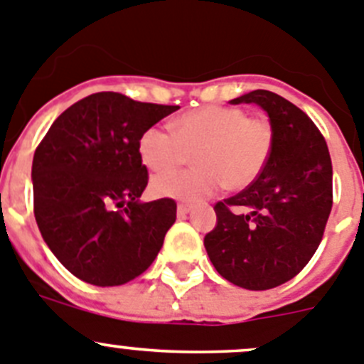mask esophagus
<instances>
[{
	"mask_svg": "<svg viewBox=\"0 0 364 364\" xmlns=\"http://www.w3.org/2000/svg\"><path fill=\"white\" fill-rule=\"evenodd\" d=\"M190 210H192V206L188 203H179L178 205V215H186Z\"/></svg>",
	"mask_w": 364,
	"mask_h": 364,
	"instance_id": "34e87169",
	"label": "esophagus"
}]
</instances>
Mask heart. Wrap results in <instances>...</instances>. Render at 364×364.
<instances>
[{"label": "heart", "mask_w": 364, "mask_h": 364, "mask_svg": "<svg viewBox=\"0 0 364 364\" xmlns=\"http://www.w3.org/2000/svg\"><path fill=\"white\" fill-rule=\"evenodd\" d=\"M170 129L143 130L137 152L152 172H164L195 156L196 167L156 176L152 192L159 198L201 201L223 186L245 190L254 185L274 150V127L267 117L248 116L239 107L208 105L188 110Z\"/></svg>", "instance_id": "obj_1"}]
</instances>
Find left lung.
<instances>
[{
    "label": "left lung",
    "instance_id": "left-lung-1",
    "mask_svg": "<svg viewBox=\"0 0 364 364\" xmlns=\"http://www.w3.org/2000/svg\"><path fill=\"white\" fill-rule=\"evenodd\" d=\"M232 103L267 110L274 150L254 185L215 203L205 248L227 281L268 290L296 277L319 247L333 201L332 159L316 123L284 97L254 90Z\"/></svg>",
    "mask_w": 364,
    "mask_h": 364
}]
</instances>
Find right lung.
Returning <instances> with one entry per match:
<instances>
[{
    "label": "right lung",
    "instance_id": "right-lung-1",
    "mask_svg": "<svg viewBox=\"0 0 364 364\" xmlns=\"http://www.w3.org/2000/svg\"><path fill=\"white\" fill-rule=\"evenodd\" d=\"M178 105L97 92L52 123L32 161L34 215L52 254L96 287L141 276L176 221L174 199L139 203L149 172L137 141Z\"/></svg>",
    "mask_w": 364,
    "mask_h": 364
}]
</instances>
